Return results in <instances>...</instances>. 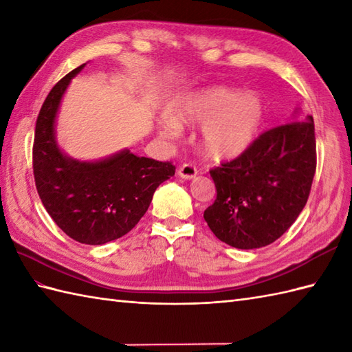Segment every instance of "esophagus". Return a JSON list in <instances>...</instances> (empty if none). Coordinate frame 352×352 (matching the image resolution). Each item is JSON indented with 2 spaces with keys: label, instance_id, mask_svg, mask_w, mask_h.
<instances>
[{
  "label": "esophagus",
  "instance_id": "obj_1",
  "mask_svg": "<svg viewBox=\"0 0 352 352\" xmlns=\"http://www.w3.org/2000/svg\"><path fill=\"white\" fill-rule=\"evenodd\" d=\"M177 174L178 177H182L184 179H190V178H195L196 174H198V169H196L192 163H184V165L178 168Z\"/></svg>",
  "mask_w": 352,
  "mask_h": 352
}]
</instances>
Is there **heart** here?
<instances>
[{"mask_svg":"<svg viewBox=\"0 0 352 352\" xmlns=\"http://www.w3.org/2000/svg\"><path fill=\"white\" fill-rule=\"evenodd\" d=\"M265 118V106L256 94L230 87H211L182 100L163 133L177 135L179 126H199L201 150L208 159L240 156L255 141Z\"/></svg>","mask_w":352,"mask_h":352,"instance_id":"heart-1","label":"heart"}]
</instances>
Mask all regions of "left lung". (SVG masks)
Instances as JSON below:
<instances>
[{
	"instance_id": "8db88e82",
	"label": "left lung",
	"mask_w": 352,
	"mask_h": 352,
	"mask_svg": "<svg viewBox=\"0 0 352 352\" xmlns=\"http://www.w3.org/2000/svg\"><path fill=\"white\" fill-rule=\"evenodd\" d=\"M316 170L314 118L297 116L259 135L241 156L211 169L217 196L204 219L236 249L272 244L305 208Z\"/></svg>"
}]
</instances>
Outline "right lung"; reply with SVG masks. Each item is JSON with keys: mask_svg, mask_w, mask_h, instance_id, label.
Returning <instances> with one entry per match:
<instances>
[{"mask_svg": "<svg viewBox=\"0 0 352 352\" xmlns=\"http://www.w3.org/2000/svg\"><path fill=\"white\" fill-rule=\"evenodd\" d=\"M84 65L58 80L42 104L32 169L40 199L60 230L75 241L99 246L133 230L157 187L175 174V166L129 150L96 162L65 156L56 144L55 118L72 78Z\"/></svg>", "mask_w": 352, "mask_h": 352, "instance_id": "add662e5", "label": "right lung"}]
</instances>
